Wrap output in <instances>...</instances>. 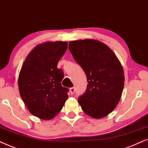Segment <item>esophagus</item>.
I'll use <instances>...</instances> for the list:
<instances>
[{"label":"esophagus","mask_w":148,"mask_h":148,"mask_svg":"<svg viewBox=\"0 0 148 148\" xmlns=\"http://www.w3.org/2000/svg\"><path fill=\"white\" fill-rule=\"evenodd\" d=\"M70 94L71 95H73L74 93V92H75V88L74 87H72L70 88Z\"/></svg>","instance_id":"1"}]
</instances>
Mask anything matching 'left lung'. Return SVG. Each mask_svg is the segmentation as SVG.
<instances>
[{
  "instance_id": "1",
  "label": "left lung",
  "mask_w": 148,
  "mask_h": 148,
  "mask_svg": "<svg viewBox=\"0 0 148 148\" xmlns=\"http://www.w3.org/2000/svg\"><path fill=\"white\" fill-rule=\"evenodd\" d=\"M69 50L87 78L86 91L78 99L82 111L94 119L106 116L123 91L125 75L119 60L109 47L94 39L70 41Z\"/></svg>"
}]
</instances>
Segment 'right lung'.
I'll return each instance as SVG.
<instances>
[{"mask_svg":"<svg viewBox=\"0 0 148 148\" xmlns=\"http://www.w3.org/2000/svg\"><path fill=\"white\" fill-rule=\"evenodd\" d=\"M68 42H48L37 45L26 57L19 72V94L29 112L42 120L60 113L68 98L63 87L64 73L57 68Z\"/></svg>","mask_w":148,"mask_h":148,"instance_id":"add662e5","label":"right lung"}]
</instances>
